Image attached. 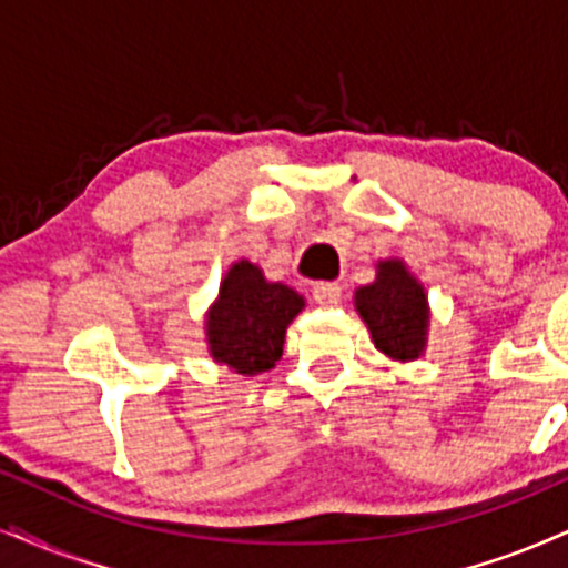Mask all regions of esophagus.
I'll use <instances>...</instances> for the list:
<instances>
[{
    "label": "esophagus",
    "instance_id": "1",
    "mask_svg": "<svg viewBox=\"0 0 568 568\" xmlns=\"http://www.w3.org/2000/svg\"><path fill=\"white\" fill-rule=\"evenodd\" d=\"M312 296L320 306H336L341 302V285L338 283H317L312 288Z\"/></svg>",
    "mask_w": 568,
    "mask_h": 568
}]
</instances>
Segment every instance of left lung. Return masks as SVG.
Segmentation results:
<instances>
[{
	"label": "left lung",
	"instance_id": "1",
	"mask_svg": "<svg viewBox=\"0 0 568 568\" xmlns=\"http://www.w3.org/2000/svg\"><path fill=\"white\" fill-rule=\"evenodd\" d=\"M357 312L375 346L394 359L420 357L426 346V293L402 262H381L378 280L357 291Z\"/></svg>",
	"mask_w": 568,
	"mask_h": 568
}]
</instances>
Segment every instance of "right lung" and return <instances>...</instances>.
Instances as JSON below:
<instances>
[{
  "label": "right lung",
  "mask_w": 568,
  "mask_h": 568,
  "mask_svg": "<svg viewBox=\"0 0 568 568\" xmlns=\"http://www.w3.org/2000/svg\"><path fill=\"white\" fill-rule=\"evenodd\" d=\"M302 310L304 298L296 291L266 283L258 266L237 262L209 314L211 354L241 375L270 371L283 354L285 327Z\"/></svg>",
  "instance_id": "1"
}]
</instances>
